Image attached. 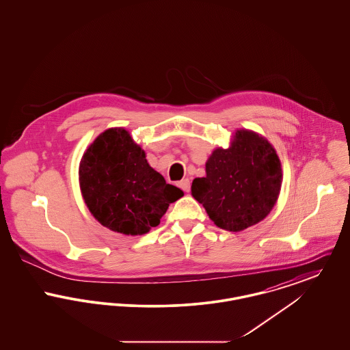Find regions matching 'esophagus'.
Wrapping results in <instances>:
<instances>
[{"label": "esophagus", "instance_id": "1", "mask_svg": "<svg viewBox=\"0 0 350 350\" xmlns=\"http://www.w3.org/2000/svg\"><path fill=\"white\" fill-rule=\"evenodd\" d=\"M178 186L183 189L185 193H189V191H190V181H189L187 178H185L183 181H180V183H178Z\"/></svg>", "mask_w": 350, "mask_h": 350}]
</instances>
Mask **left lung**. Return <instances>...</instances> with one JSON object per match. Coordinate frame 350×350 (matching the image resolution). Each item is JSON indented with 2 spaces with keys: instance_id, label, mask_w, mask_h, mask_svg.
Listing matches in <instances>:
<instances>
[{
  "instance_id": "8db88e82",
  "label": "left lung",
  "mask_w": 350,
  "mask_h": 350,
  "mask_svg": "<svg viewBox=\"0 0 350 350\" xmlns=\"http://www.w3.org/2000/svg\"><path fill=\"white\" fill-rule=\"evenodd\" d=\"M282 185L281 161L258 133L237 130L231 147L217 148L196 178L191 194L219 228L240 232L257 224L274 207Z\"/></svg>"
}]
</instances>
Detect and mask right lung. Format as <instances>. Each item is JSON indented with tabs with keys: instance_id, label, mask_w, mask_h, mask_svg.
<instances>
[{
	"instance_id": "right-lung-1",
	"label": "right lung",
	"mask_w": 350,
	"mask_h": 350,
	"mask_svg": "<svg viewBox=\"0 0 350 350\" xmlns=\"http://www.w3.org/2000/svg\"><path fill=\"white\" fill-rule=\"evenodd\" d=\"M79 174L89 211L102 226L123 234L148 232L183 196L150 167L146 152L120 127L106 130L89 146Z\"/></svg>"
}]
</instances>
